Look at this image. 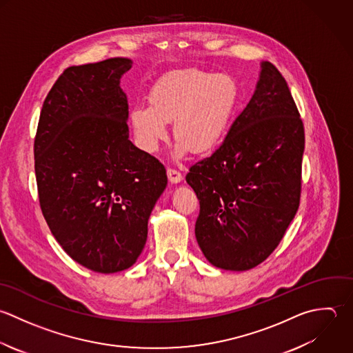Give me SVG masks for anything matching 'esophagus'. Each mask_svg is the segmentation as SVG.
<instances>
[{
  "instance_id": "esophagus-1",
  "label": "esophagus",
  "mask_w": 353,
  "mask_h": 353,
  "mask_svg": "<svg viewBox=\"0 0 353 353\" xmlns=\"http://www.w3.org/2000/svg\"><path fill=\"white\" fill-rule=\"evenodd\" d=\"M168 177H169V180H170V183H180L181 180H183V174L179 172V170H176V169H172V168H169L168 169Z\"/></svg>"
}]
</instances>
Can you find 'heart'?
I'll return each instance as SVG.
<instances>
[{"instance_id":"heart-1","label":"heart","mask_w":353,"mask_h":353,"mask_svg":"<svg viewBox=\"0 0 353 353\" xmlns=\"http://www.w3.org/2000/svg\"><path fill=\"white\" fill-rule=\"evenodd\" d=\"M239 101V85L228 74L199 68L165 74L150 90L148 104L130 111L137 144L155 152L168 137L166 122H173L180 154L212 152L224 139Z\"/></svg>"}]
</instances>
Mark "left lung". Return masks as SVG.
Here are the masks:
<instances>
[{"label": "left lung", "mask_w": 353, "mask_h": 353, "mask_svg": "<svg viewBox=\"0 0 353 353\" xmlns=\"http://www.w3.org/2000/svg\"><path fill=\"white\" fill-rule=\"evenodd\" d=\"M304 123L286 79L263 63L227 137L185 176L199 201L195 236L216 267L248 271L278 248L301 198Z\"/></svg>", "instance_id": "left-lung-1"}]
</instances>
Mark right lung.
<instances>
[{
    "instance_id": "1",
    "label": "right lung",
    "mask_w": 353,
    "mask_h": 353,
    "mask_svg": "<svg viewBox=\"0 0 353 353\" xmlns=\"http://www.w3.org/2000/svg\"><path fill=\"white\" fill-rule=\"evenodd\" d=\"M132 60L65 68L49 90L34 139L43 219L63 250L100 274L132 267L151 210L168 184L165 166L129 140L119 78Z\"/></svg>"
}]
</instances>
